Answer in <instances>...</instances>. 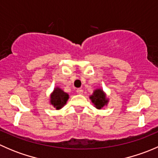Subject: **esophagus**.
<instances>
[{"mask_svg": "<svg viewBox=\"0 0 158 158\" xmlns=\"http://www.w3.org/2000/svg\"><path fill=\"white\" fill-rule=\"evenodd\" d=\"M76 92H77L79 95H81V94H82V92H83V90H82V89H77V90H76Z\"/></svg>", "mask_w": 158, "mask_h": 158, "instance_id": "esophagus-1", "label": "esophagus"}]
</instances>
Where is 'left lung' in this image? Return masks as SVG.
Listing matches in <instances>:
<instances>
[{
  "mask_svg": "<svg viewBox=\"0 0 158 158\" xmlns=\"http://www.w3.org/2000/svg\"><path fill=\"white\" fill-rule=\"evenodd\" d=\"M92 102L94 103L97 109H101L107 103V100L106 98V95L101 89H97L94 92L93 95L90 97Z\"/></svg>",
  "mask_w": 158,
  "mask_h": 158,
  "instance_id": "obj_1",
  "label": "left lung"
}]
</instances>
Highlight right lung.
I'll return each instance as SVG.
<instances>
[{
  "instance_id": "obj_1",
  "label": "right lung",
  "mask_w": 158,
  "mask_h": 158,
  "mask_svg": "<svg viewBox=\"0 0 158 158\" xmlns=\"http://www.w3.org/2000/svg\"><path fill=\"white\" fill-rule=\"evenodd\" d=\"M51 104L56 109H60L64 106L69 98L67 93L59 88H56L51 95Z\"/></svg>"
}]
</instances>
